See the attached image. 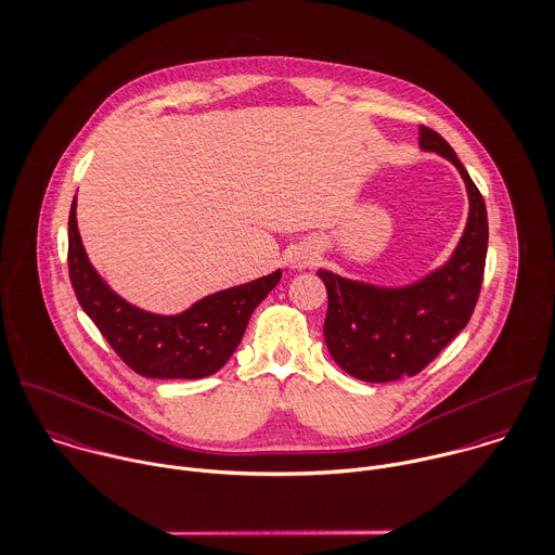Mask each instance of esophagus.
Returning a JSON list of instances; mask_svg holds the SVG:
<instances>
[{"label":"esophagus","mask_w":555,"mask_h":555,"mask_svg":"<svg viewBox=\"0 0 555 555\" xmlns=\"http://www.w3.org/2000/svg\"><path fill=\"white\" fill-rule=\"evenodd\" d=\"M313 261H315V253H311V250H307V253H300V255L294 259L296 268H307V266H311Z\"/></svg>","instance_id":"1"}]
</instances>
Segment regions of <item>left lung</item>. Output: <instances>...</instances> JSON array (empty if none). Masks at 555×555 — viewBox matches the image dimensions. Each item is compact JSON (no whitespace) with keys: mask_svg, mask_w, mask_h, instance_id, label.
Masks as SVG:
<instances>
[{"mask_svg":"<svg viewBox=\"0 0 555 555\" xmlns=\"http://www.w3.org/2000/svg\"><path fill=\"white\" fill-rule=\"evenodd\" d=\"M420 146L450 159L469 196V218L452 257L404 287H380L318 270L328 292L324 339L335 363L365 383L420 374L467 326L485 279L489 248L487 205L454 149L430 127Z\"/></svg>","mask_w":555,"mask_h":555,"instance_id":"1","label":"left lung"}]
</instances>
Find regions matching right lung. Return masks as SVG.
<instances>
[{
	"label": "right lung",
	"instance_id": "right-lung-1",
	"mask_svg": "<svg viewBox=\"0 0 555 555\" xmlns=\"http://www.w3.org/2000/svg\"><path fill=\"white\" fill-rule=\"evenodd\" d=\"M75 198L68 214V276L81 309L114 352L146 378L192 380L216 374L240 346L257 305L281 281V270L209 294L177 315L149 313L120 298L88 261Z\"/></svg>",
	"mask_w": 555,
	"mask_h": 555
}]
</instances>
